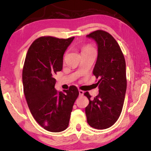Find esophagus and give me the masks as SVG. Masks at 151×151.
<instances>
[{"mask_svg": "<svg viewBox=\"0 0 151 151\" xmlns=\"http://www.w3.org/2000/svg\"><path fill=\"white\" fill-rule=\"evenodd\" d=\"M79 92V95L80 96H83V94H84V91H82V90H78Z\"/></svg>", "mask_w": 151, "mask_h": 151, "instance_id": "1", "label": "esophagus"}]
</instances>
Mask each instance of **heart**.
Wrapping results in <instances>:
<instances>
[{
  "label": "heart",
  "instance_id": "heart-1",
  "mask_svg": "<svg viewBox=\"0 0 151 151\" xmlns=\"http://www.w3.org/2000/svg\"><path fill=\"white\" fill-rule=\"evenodd\" d=\"M91 50H94V48L90 45H86L82 48V52H84V51H89Z\"/></svg>",
  "mask_w": 151,
  "mask_h": 151
}]
</instances>
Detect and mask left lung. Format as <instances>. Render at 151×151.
<instances>
[{"mask_svg":"<svg viewBox=\"0 0 151 151\" xmlns=\"http://www.w3.org/2000/svg\"><path fill=\"white\" fill-rule=\"evenodd\" d=\"M98 45V57L93 74L99 80V93L92 100L84 93L89 104L85 108L87 122L96 129L112 126L119 118L127 90L126 63L119 45L104 30H97L87 35Z\"/></svg>","mask_w":151,"mask_h":151,"instance_id":"8db88e82","label":"left lung"}]
</instances>
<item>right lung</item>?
Here are the masks:
<instances>
[{"label": "right lung", "instance_id": "1", "mask_svg": "<svg viewBox=\"0 0 151 151\" xmlns=\"http://www.w3.org/2000/svg\"><path fill=\"white\" fill-rule=\"evenodd\" d=\"M75 37L44 36L30 45L22 70L24 93L32 116L48 131H65L79 94L75 86L64 93L55 88L57 73L63 68V55Z\"/></svg>", "mask_w": 151, "mask_h": 151}]
</instances>
